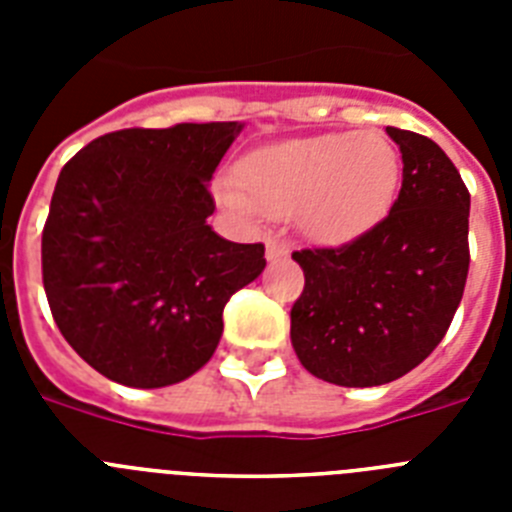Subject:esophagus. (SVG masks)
Masks as SVG:
<instances>
[{
  "instance_id": "obj_1",
  "label": "esophagus",
  "mask_w": 512,
  "mask_h": 512,
  "mask_svg": "<svg viewBox=\"0 0 512 512\" xmlns=\"http://www.w3.org/2000/svg\"><path fill=\"white\" fill-rule=\"evenodd\" d=\"M289 256V243L279 241V238H269L266 241V259L277 261V259H287Z\"/></svg>"
}]
</instances>
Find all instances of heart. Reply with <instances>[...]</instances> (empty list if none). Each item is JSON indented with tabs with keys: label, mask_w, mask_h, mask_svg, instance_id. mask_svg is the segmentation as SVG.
Returning <instances> with one entry per match:
<instances>
[{
	"label": "heart",
	"mask_w": 512,
	"mask_h": 512,
	"mask_svg": "<svg viewBox=\"0 0 512 512\" xmlns=\"http://www.w3.org/2000/svg\"><path fill=\"white\" fill-rule=\"evenodd\" d=\"M400 182V151L382 130L328 133L251 153L220 200L238 215H297L307 238L338 246L382 223Z\"/></svg>",
	"instance_id": "b5f03b06"
}]
</instances>
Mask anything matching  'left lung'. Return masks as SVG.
I'll list each match as a JSON object with an SVG mask.
<instances>
[{
  "label": "left lung",
  "instance_id": "left-lung-1",
  "mask_svg": "<svg viewBox=\"0 0 512 512\" xmlns=\"http://www.w3.org/2000/svg\"><path fill=\"white\" fill-rule=\"evenodd\" d=\"M402 153L390 215L341 248L292 259L305 289L292 307V346L312 377L377 387L428 359L446 336L469 271V192L425 135L387 128Z\"/></svg>",
  "mask_w": 512,
  "mask_h": 512
}]
</instances>
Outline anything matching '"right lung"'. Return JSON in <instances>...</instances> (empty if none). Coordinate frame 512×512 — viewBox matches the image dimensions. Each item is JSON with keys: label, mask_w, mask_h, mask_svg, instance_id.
Wrapping results in <instances>:
<instances>
[{"label": "right lung", "mask_w": 512, "mask_h": 512, "mask_svg": "<svg viewBox=\"0 0 512 512\" xmlns=\"http://www.w3.org/2000/svg\"><path fill=\"white\" fill-rule=\"evenodd\" d=\"M241 122L130 128L58 174L43 287L76 354L125 387L184 382L215 354L230 297L264 271L261 243L217 235L210 179Z\"/></svg>", "instance_id": "1"}]
</instances>
